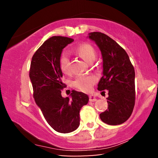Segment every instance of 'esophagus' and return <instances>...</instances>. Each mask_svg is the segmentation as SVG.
Segmentation results:
<instances>
[{
  "label": "esophagus",
  "mask_w": 158,
  "mask_h": 158,
  "mask_svg": "<svg viewBox=\"0 0 158 158\" xmlns=\"http://www.w3.org/2000/svg\"><path fill=\"white\" fill-rule=\"evenodd\" d=\"M89 100L90 102H95L96 100H97V98H96V97L94 95H90L89 96Z\"/></svg>",
  "instance_id": "obj_1"
}]
</instances>
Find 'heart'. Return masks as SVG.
Here are the masks:
<instances>
[{
    "label": "heart",
    "mask_w": 158,
    "mask_h": 158,
    "mask_svg": "<svg viewBox=\"0 0 158 158\" xmlns=\"http://www.w3.org/2000/svg\"><path fill=\"white\" fill-rule=\"evenodd\" d=\"M76 52L84 59L85 62L90 63L94 62L96 58V52L91 44L84 43L77 48ZM60 67L63 73L69 72V60L68 55L63 53L60 57ZM97 79L92 75L78 77L73 81V85L77 89L84 92H89L91 90L93 85L95 84Z\"/></svg>",
    "instance_id": "obj_1"
}]
</instances>
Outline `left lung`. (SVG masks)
<instances>
[{
	"label": "left lung",
	"mask_w": 158,
	"mask_h": 158,
	"mask_svg": "<svg viewBox=\"0 0 158 158\" xmlns=\"http://www.w3.org/2000/svg\"><path fill=\"white\" fill-rule=\"evenodd\" d=\"M89 38L98 45L102 56L103 76L98 90L109 91L108 108L100 114V119L108 125L122 124L130 117L135 106V69L126 52L110 37L93 32Z\"/></svg>",
	"instance_id": "8db88e82"
}]
</instances>
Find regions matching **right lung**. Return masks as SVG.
<instances>
[{
	"mask_svg": "<svg viewBox=\"0 0 158 158\" xmlns=\"http://www.w3.org/2000/svg\"><path fill=\"white\" fill-rule=\"evenodd\" d=\"M73 41L67 37H50L34 53L29 71L36 105L48 124L60 133L78 128L79 111L89 102V96L82 92L73 90L70 98L61 95L65 84L61 80L60 56L64 48Z\"/></svg>",
	"mask_w": 158,
	"mask_h": 158,
	"instance_id": "add662e5",
	"label": "right lung"
}]
</instances>
